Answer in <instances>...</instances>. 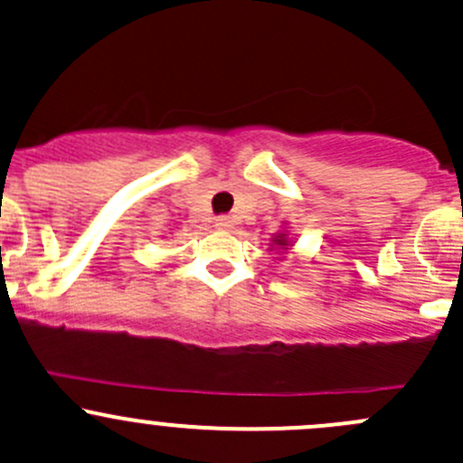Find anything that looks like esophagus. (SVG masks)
Masks as SVG:
<instances>
[{"label":"esophagus","instance_id":"esophagus-1","mask_svg":"<svg viewBox=\"0 0 463 463\" xmlns=\"http://www.w3.org/2000/svg\"><path fill=\"white\" fill-rule=\"evenodd\" d=\"M214 226H217L219 231H228V228H232V219H231V217H226V214H223V217H217V219H214Z\"/></svg>","mask_w":463,"mask_h":463}]
</instances>
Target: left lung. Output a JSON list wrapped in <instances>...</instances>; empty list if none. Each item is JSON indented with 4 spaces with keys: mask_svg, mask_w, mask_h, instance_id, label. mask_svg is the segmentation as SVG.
<instances>
[{
    "mask_svg": "<svg viewBox=\"0 0 463 463\" xmlns=\"http://www.w3.org/2000/svg\"><path fill=\"white\" fill-rule=\"evenodd\" d=\"M273 246H278V249H287L288 240L284 237V232H278V235L273 237V244H270V249H273Z\"/></svg>",
    "mask_w": 463,
    "mask_h": 463,
    "instance_id": "obj_1",
    "label": "left lung"
}]
</instances>
